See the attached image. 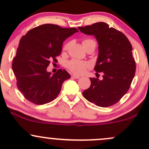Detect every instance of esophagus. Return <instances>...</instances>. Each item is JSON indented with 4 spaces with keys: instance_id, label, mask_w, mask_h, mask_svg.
<instances>
[{
    "instance_id": "34e87169",
    "label": "esophagus",
    "mask_w": 149,
    "mask_h": 149,
    "mask_svg": "<svg viewBox=\"0 0 149 149\" xmlns=\"http://www.w3.org/2000/svg\"><path fill=\"white\" fill-rule=\"evenodd\" d=\"M71 76H72L73 78H76V79H79V78H80V76H78V75H76V74H73Z\"/></svg>"
}]
</instances>
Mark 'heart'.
<instances>
[{
	"label": "heart",
	"mask_w": 149,
	"mask_h": 149,
	"mask_svg": "<svg viewBox=\"0 0 149 149\" xmlns=\"http://www.w3.org/2000/svg\"><path fill=\"white\" fill-rule=\"evenodd\" d=\"M83 47L85 49H88L89 46L92 44L95 43V41L91 38H86L82 41ZM96 44V43H95ZM68 48V44L64 46V49H66ZM90 64L88 61H80L78 59H71L66 63V67L69 69L70 71H72L73 73H76V74H83V73L86 71L87 69L90 67Z\"/></svg>",
	"instance_id": "heart-1"
}]
</instances>
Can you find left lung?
Returning <instances> with one entry per match:
<instances>
[{
  "label": "left lung",
  "mask_w": 149,
  "mask_h": 149,
  "mask_svg": "<svg viewBox=\"0 0 149 149\" xmlns=\"http://www.w3.org/2000/svg\"><path fill=\"white\" fill-rule=\"evenodd\" d=\"M78 29L97 38L99 57L95 71L104 74L102 80L90 78L91 85L83 92V97L98 107H111L127 93L134 76L136 63L130 42L124 33L104 22Z\"/></svg>",
  "instance_id": "left-lung-1"
}]
</instances>
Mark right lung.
<instances>
[{
	"mask_svg": "<svg viewBox=\"0 0 149 149\" xmlns=\"http://www.w3.org/2000/svg\"><path fill=\"white\" fill-rule=\"evenodd\" d=\"M76 32V28L46 24L32 29L22 37L12 67L17 86L26 100L42 105L58 96L63 83L71 76L64 69L52 75L47 67L50 61H57L63 42Z\"/></svg>",
	"mask_w": 149,
	"mask_h": 149,
	"instance_id": "1",
	"label": "right lung"
}]
</instances>
